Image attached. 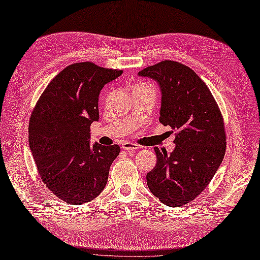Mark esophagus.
<instances>
[{
	"mask_svg": "<svg viewBox=\"0 0 260 260\" xmlns=\"http://www.w3.org/2000/svg\"><path fill=\"white\" fill-rule=\"evenodd\" d=\"M122 149L125 151H137V150H139V146L135 143L124 142V143H122Z\"/></svg>",
	"mask_w": 260,
	"mask_h": 260,
	"instance_id": "esophagus-1",
	"label": "esophagus"
}]
</instances>
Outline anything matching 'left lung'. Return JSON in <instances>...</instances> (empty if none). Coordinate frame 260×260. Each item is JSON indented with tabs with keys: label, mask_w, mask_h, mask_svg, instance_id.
<instances>
[{
	"label": "left lung",
	"mask_w": 260,
	"mask_h": 260,
	"mask_svg": "<svg viewBox=\"0 0 260 260\" xmlns=\"http://www.w3.org/2000/svg\"><path fill=\"white\" fill-rule=\"evenodd\" d=\"M160 89L159 121L178 130L175 149L155 147L156 166L146 174L147 187L159 201L179 207L205 190L225 154L223 118L214 98L194 71L176 61H162L138 73Z\"/></svg>",
	"instance_id": "1"
}]
</instances>
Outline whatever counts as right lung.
<instances>
[{"label": "right lung", "mask_w": 260, "mask_h": 260, "mask_svg": "<svg viewBox=\"0 0 260 260\" xmlns=\"http://www.w3.org/2000/svg\"><path fill=\"white\" fill-rule=\"evenodd\" d=\"M121 70L92 62L63 69L41 94L28 128V142L46 186L62 201L83 205L95 199L107 184L117 144H90L89 127L98 121V97Z\"/></svg>", "instance_id": "1"}]
</instances>
